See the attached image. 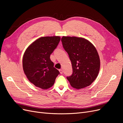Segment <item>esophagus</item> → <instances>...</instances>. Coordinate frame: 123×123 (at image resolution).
<instances>
[{
    "label": "esophagus",
    "instance_id": "esophagus-1",
    "mask_svg": "<svg viewBox=\"0 0 123 123\" xmlns=\"http://www.w3.org/2000/svg\"><path fill=\"white\" fill-rule=\"evenodd\" d=\"M59 72H60V73H61V74H62V73H63V71H62V69H59Z\"/></svg>",
    "mask_w": 123,
    "mask_h": 123
}]
</instances>
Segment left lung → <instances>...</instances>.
<instances>
[{
  "mask_svg": "<svg viewBox=\"0 0 123 123\" xmlns=\"http://www.w3.org/2000/svg\"><path fill=\"white\" fill-rule=\"evenodd\" d=\"M63 47L72 63V74L67 79L76 89L90 85L98 76L100 59L95 47L83 37L62 36Z\"/></svg>",
  "mask_w": 123,
  "mask_h": 123,
  "instance_id": "obj_1",
  "label": "left lung"
}]
</instances>
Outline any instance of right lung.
I'll use <instances>...</instances> for the list:
<instances>
[{
	"label": "right lung",
	"mask_w": 123,
	"mask_h": 123,
	"mask_svg": "<svg viewBox=\"0 0 123 123\" xmlns=\"http://www.w3.org/2000/svg\"><path fill=\"white\" fill-rule=\"evenodd\" d=\"M58 36L42 37L35 40L25 50L23 58V67L28 80L42 89L54 85L59 74L54 67L50 55L60 42Z\"/></svg>",
	"instance_id": "right-lung-1"
}]
</instances>
